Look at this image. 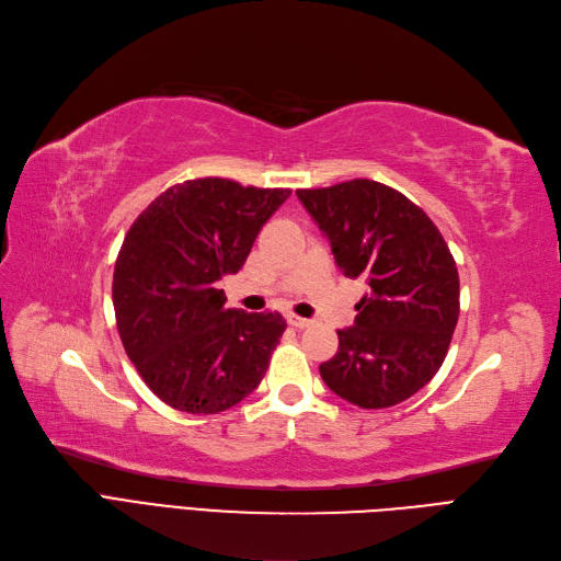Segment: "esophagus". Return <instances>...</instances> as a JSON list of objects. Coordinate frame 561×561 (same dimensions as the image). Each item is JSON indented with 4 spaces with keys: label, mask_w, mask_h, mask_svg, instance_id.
Wrapping results in <instances>:
<instances>
[{
    "label": "esophagus",
    "mask_w": 561,
    "mask_h": 561,
    "mask_svg": "<svg viewBox=\"0 0 561 561\" xmlns=\"http://www.w3.org/2000/svg\"><path fill=\"white\" fill-rule=\"evenodd\" d=\"M287 322L297 327V330H306V327H311L313 320L311 318H301V316H295V313H287Z\"/></svg>",
    "instance_id": "34e87169"
}]
</instances>
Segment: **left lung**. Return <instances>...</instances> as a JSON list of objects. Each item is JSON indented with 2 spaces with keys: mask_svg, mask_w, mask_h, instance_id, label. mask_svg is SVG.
I'll use <instances>...</instances> for the list:
<instances>
[{
  "mask_svg": "<svg viewBox=\"0 0 561 561\" xmlns=\"http://www.w3.org/2000/svg\"><path fill=\"white\" fill-rule=\"evenodd\" d=\"M330 239L343 276L369 285L339 351L320 364L334 394L359 409L413 397L440 369L459 318V276L448 243L420 206L369 179L297 190Z\"/></svg>",
  "mask_w": 561,
  "mask_h": 561,
  "instance_id": "8db88e82",
  "label": "left lung"
}]
</instances>
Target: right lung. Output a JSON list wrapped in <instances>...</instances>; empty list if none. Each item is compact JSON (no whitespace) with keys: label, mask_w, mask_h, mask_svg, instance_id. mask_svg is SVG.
I'll return each instance as SVG.
<instances>
[{"label":"right lung","mask_w":561,"mask_h":561,"mask_svg":"<svg viewBox=\"0 0 561 561\" xmlns=\"http://www.w3.org/2000/svg\"><path fill=\"white\" fill-rule=\"evenodd\" d=\"M289 192L185 181L150 202L125 234L113 272L115 324L139 376L171 409L214 415L264 378L287 324L276 311L227 308L218 283L243 266Z\"/></svg>","instance_id":"obj_1"}]
</instances>
